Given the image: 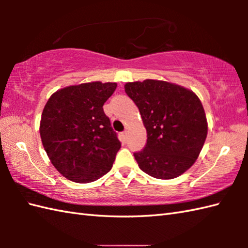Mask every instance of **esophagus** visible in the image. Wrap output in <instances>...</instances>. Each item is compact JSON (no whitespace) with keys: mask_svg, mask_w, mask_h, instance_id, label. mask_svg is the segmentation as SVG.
Wrapping results in <instances>:
<instances>
[{"mask_svg":"<svg viewBox=\"0 0 248 248\" xmlns=\"http://www.w3.org/2000/svg\"><path fill=\"white\" fill-rule=\"evenodd\" d=\"M121 136H123V139L125 140V139H127V131H124V132L121 133Z\"/></svg>","mask_w":248,"mask_h":248,"instance_id":"obj_1","label":"esophagus"}]
</instances>
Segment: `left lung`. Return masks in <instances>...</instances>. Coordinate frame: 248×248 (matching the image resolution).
I'll list each match as a JSON object with an SVG mask.
<instances>
[{"mask_svg":"<svg viewBox=\"0 0 248 248\" xmlns=\"http://www.w3.org/2000/svg\"><path fill=\"white\" fill-rule=\"evenodd\" d=\"M124 92L139 108L147 131L145 148L134 154L140 170L165 180L182 175L197 160L208 134L199 98L187 88L157 80L129 82Z\"/></svg>","mask_w":248,"mask_h":248,"instance_id":"8db88e82","label":"left lung"}]
</instances>
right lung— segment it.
Wrapping results in <instances>:
<instances>
[{
    "label": "right lung",
    "mask_w": 248,
    "mask_h": 248,
    "mask_svg": "<svg viewBox=\"0 0 248 248\" xmlns=\"http://www.w3.org/2000/svg\"><path fill=\"white\" fill-rule=\"evenodd\" d=\"M117 84L91 82L59 89L45 105L40 138L52 164L77 183L98 180L110 170L120 149L103 104Z\"/></svg>",
    "instance_id": "right-lung-1"
}]
</instances>
